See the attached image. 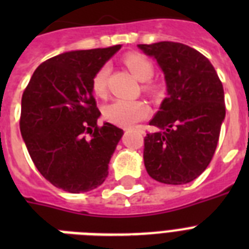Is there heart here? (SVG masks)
Masks as SVG:
<instances>
[{
    "instance_id": "b5f03b06",
    "label": "heart",
    "mask_w": 249,
    "mask_h": 249,
    "mask_svg": "<svg viewBox=\"0 0 249 249\" xmlns=\"http://www.w3.org/2000/svg\"><path fill=\"white\" fill-rule=\"evenodd\" d=\"M125 66L140 81H148L154 75V66L147 58L140 54H129L124 58ZM108 75V66H102L93 77L91 88L94 94L103 95L106 91V80ZM105 117L120 126H132L150 115V107L143 101H124L117 99L111 102L103 109Z\"/></svg>"
}]
</instances>
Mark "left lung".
<instances>
[{
	"label": "left lung",
	"mask_w": 249,
	"mask_h": 249,
	"mask_svg": "<svg viewBox=\"0 0 249 249\" xmlns=\"http://www.w3.org/2000/svg\"><path fill=\"white\" fill-rule=\"evenodd\" d=\"M138 48L156 59L168 93L150 121L159 132L144 137V166L161 183H189L216 151L226 113L224 86L212 63L187 45L161 41Z\"/></svg>",
	"instance_id": "1"
}]
</instances>
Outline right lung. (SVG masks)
Segmentation results:
<instances>
[{"mask_svg":"<svg viewBox=\"0 0 249 249\" xmlns=\"http://www.w3.org/2000/svg\"><path fill=\"white\" fill-rule=\"evenodd\" d=\"M121 45L53 56L33 72L21 97L20 133L31 159L50 183L72 194L101 186L123 129L105 123L91 81Z\"/></svg>","mask_w":249,"mask_h":249,"instance_id":"add662e5","label":"right lung"}]
</instances>
